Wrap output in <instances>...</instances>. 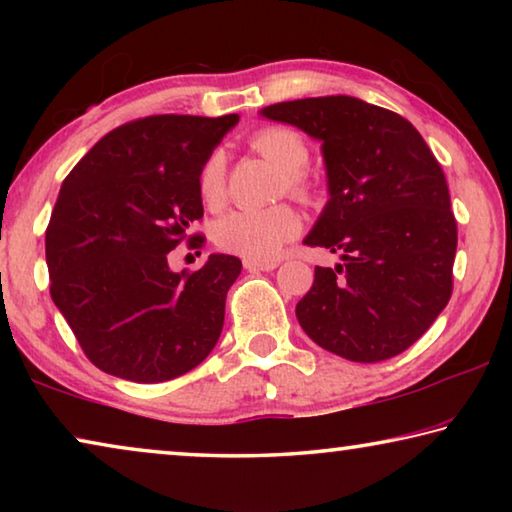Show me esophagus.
Segmentation results:
<instances>
[{
  "mask_svg": "<svg viewBox=\"0 0 512 512\" xmlns=\"http://www.w3.org/2000/svg\"><path fill=\"white\" fill-rule=\"evenodd\" d=\"M246 271H273L277 262H259V259H244Z\"/></svg>",
  "mask_w": 512,
  "mask_h": 512,
  "instance_id": "1",
  "label": "esophagus"
}]
</instances>
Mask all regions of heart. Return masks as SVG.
<instances>
[{
    "mask_svg": "<svg viewBox=\"0 0 512 512\" xmlns=\"http://www.w3.org/2000/svg\"><path fill=\"white\" fill-rule=\"evenodd\" d=\"M250 149L284 173L287 192L298 198H309L314 187L302 173L309 162V146L302 137L284 126H271L250 137ZM198 194L207 207H221L225 201V158L221 151L207 155L198 173ZM300 216L289 205L268 210H235L214 223V244L225 253L246 259H273L282 246L298 237Z\"/></svg>",
    "mask_w": 512,
    "mask_h": 512,
    "instance_id": "obj_1",
    "label": "heart"
}]
</instances>
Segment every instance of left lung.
<instances>
[{"label": "left lung", "instance_id": "8db88e82", "mask_svg": "<svg viewBox=\"0 0 512 512\" xmlns=\"http://www.w3.org/2000/svg\"><path fill=\"white\" fill-rule=\"evenodd\" d=\"M262 117L320 142L329 201L307 246L339 253L316 266L296 305L307 336L359 363L391 359L420 339L452 298L456 219L445 173L411 121L357 97L266 106Z\"/></svg>", "mask_w": 512, "mask_h": 512}]
</instances>
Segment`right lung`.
Returning <instances> with one entry per match:
<instances>
[{
  "label": "right lung",
  "mask_w": 512,
  "mask_h": 512,
  "mask_svg": "<svg viewBox=\"0 0 512 512\" xmlns=\"http://www.w3.org/2000/svg\"><path fill=\"white\" fill-rule=\"evenodd\" d=\"M239 115H153L115 128L69 171L47 225L51 300L94 366L137 384L196 368L219 341L239 257L173 273L203 216L198 173ZM203 246L201 235L187 239Z\"/></svg>",
  "instance_id": "1"
}]
</instances>
